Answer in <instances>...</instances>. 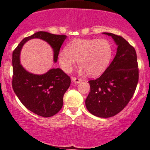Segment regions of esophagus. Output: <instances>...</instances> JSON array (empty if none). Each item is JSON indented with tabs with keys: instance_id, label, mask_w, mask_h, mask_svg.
I'll return each mask as SVG.
<instances>
[{
	"instance_id": "1",
	"label": "esophagus",
	"mask_w": 150,
	"mask_h": 150,
	"mask_svg": "<svg viewBox=\"0 0 150 150\" xmlns=\"http://www.w3.org/2000/svg\"><path fill=\"white\" fill-rule=\"evenodd\" d=\"M72 80L74 83H80L82 81L81 79L76 78H72Z\"/></svg>"
}]
</instances>
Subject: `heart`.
Segmentation results:
<instances>
[{"instance_id": "1", "label": "heart", "mask_w": 150, "mask_h": 150, "mask_svg": "<svg viewBox=\"0 0 150 150\" xmlns=\"http://www.w3.org/2000/svg\"><path fill=\"white\" fill-rule=\"evenodd\" d=\"M112 55L111 44L105 39H75L60 51L58 61L64 72H70L78 60L80 73L97 76L106 70Z\"/></svg>"}]
</instances>
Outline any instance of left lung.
Instances as JSON below:
<instances>
[{
  "label": "left lung",
  "instance_id": "left-lung-1",
  "mask_svg": "<svg viewBox=\"0 0 150 150\" xmlns=\"http://www.w3.org/2000/svg\"><path fill=\"white\" fill-rule=\"evenodd\" d=\"M117 45L116 55L104 73L96 80H90V92L85 106L98 117L115 116L125 108L135 91L138 80L136 51L125 39L110 33Z\"/></svg>",
  "mask_w": 150,
  "mask_h": 150
}]
</instances>
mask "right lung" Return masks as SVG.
Segmentation results:
<instances>
[{"label": "right lung", "mask_w": 150, "mask_h": 150, "mask_svg": "<svg viewBox=\"0 0 150 150\" xmlns=\"http://www.w3.org/2000/svg\"><path fill=\"white\" fill-rule=\"evenodd\" d=\"M66 38L64 35L39 31L25 38L13 52L12 86L15 93L28 110L44 117L53 116L61 110L63 95L70 85V78L60 68L50 69L42 75L28 72L21 64V51L27 41L41 39L51 46L53 61L56 62L60 47Z\"/></svg>", "instance_id": "add662e5"}]
</instances>
